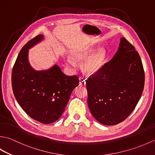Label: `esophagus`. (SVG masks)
<instances>
[{
    "label": "esophagus",
    "instance_id": "1",
    "mask_svg": "<svg viewBox=\"0 0 155 155\" xmlns=\"http://www.w3.org/2000/svg\"><path fill=\"white\" fill-rule=\"evenodd\" d=\"M85 84H86V81H85L84 78H81L79 79V85H81V86H84Z\"/></svg>",
    "mask_w": 155,
    "mask_h": 155
}]
</instances>
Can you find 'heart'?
Masks as SVG:
<instances>
[{
	"instance_id": "heart-1",
	"label": "heart",
	"mask_w": 155,
	"mask_h": 155,
	"mask_svg": "<svg viewBox=\"0 0 155 155\" xmlns=\"http://www.w3.org/2000/svg\"><path fill=\"white\" fill-rule=\"evenodd\" d=\"M72 57L78 62L84 61L88 58L83 64V70L88 74H94L100 71L105 62L107 52L101 48L95 52V48L91 47H85L75 50L72 54ZM66 63L71 68H74L75 62L70 57L66 59Z\"/></svg>"
}]
</instances>
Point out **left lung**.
Listing matches in <instances>:
<instances>
[{
	"label": "left lung",
	"instance_id": "1",
	"mask_svg": "<svg viewBox=\"0 0 155 155\" xmlns=\"http://www.w3.org/2000/svg\"><path fill=\"white\" fill-rule=\"evenodd\" d=\"M144 72L134 47L120 38L113 58L87 80L88 106L94 118L115 125L129 116L142 95Z\"/></svg>",
	"mask_w": 155,
	"mask_h": 155
}]
</instances>
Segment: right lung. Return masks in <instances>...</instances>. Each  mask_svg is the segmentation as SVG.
<instances>
[{"label":"right lung","instance_id":"obj_1","mask_svg":"<svg viewBox=\"0 0 155 155\" xmlns=\"http://www.w3.org/2000/svg\"><path fill=\"white\" fill-rule=\"evenodd\" d=\"M43 40L44 35H39L20 51L12 68V87L16 100L29 117L50 124L61 117L79 79L77 76L65 75L57 64L47 70L32 67L29 49Z\"/></svg>","mask_w":155,"mask_h":155}]
</instances>
